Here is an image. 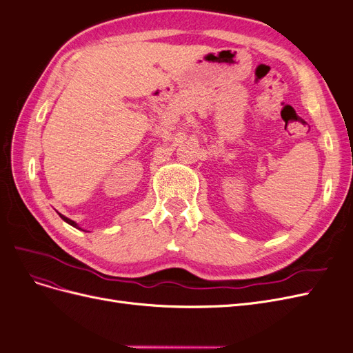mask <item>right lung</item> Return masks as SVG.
Here are the masks:
<instances>
[{"mask_svg":"<svg viewBox=\"0 0 353 353\" xmlns=\"http://www.w3.org/2000/svg\"><path fill=\"white\" fill-rule=\"evenodd\" d=\"M59 215H60V213H59ZM60 218H61L63 221H65V222L70 223V225H72V227H74V228H78V225H77V222H73L72 219H69V218H66V216H63V215H60Z\"/></svg>","mask_w":353,"mask_h":353,"instance_id":"obj_1","label":"right lung"}]
</instances>
